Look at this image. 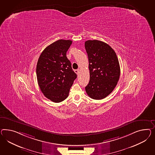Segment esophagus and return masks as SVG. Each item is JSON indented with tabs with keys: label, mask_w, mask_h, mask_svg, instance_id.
Instances as JSON below:
<instances>
[{
	"label": "esophagus",
	"mask_w": 155,
	"mask_h": 155,
	"mask_svg": "<svg viewBox=\"0 0 155 155\" xmlns=\"http://www.w3.org/2000/svg\"><path fill=\"white\" fill-rule=\"evenodd\" d=\"M75 71V73L77 74V75H78L79 74V73H80V70L79 69H76L74 71Z\"/></svg>",
	"instance_id": "esophagus-1"
}]
</instances>
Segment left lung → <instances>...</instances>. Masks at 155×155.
I'll use <instances>...</instances> for the list:
<instances>
[{
    "instance_id": "obj_1",
    "label": "left lung",
    "mask_w": 155,
    "mask_h": 155,
    "mask_svg": "<svg viewBox=\"0 0 155 155\" xmlns=\"http://www.w3.org/2000/svg\"><path fill=\"white\" fill-rule=\"evenodd\" d=\"M88 56L90 81L86 86L91 98L101 100L109 95L117 85L120 67L117 55L106 43L88 40L84 43Z\"/></svg>"
}]
</instances>
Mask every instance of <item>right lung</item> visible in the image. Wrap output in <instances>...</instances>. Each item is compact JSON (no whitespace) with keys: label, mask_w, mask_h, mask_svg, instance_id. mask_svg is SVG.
<instances>
[{"label":"right lung","mask_w":155,"mask_h":155,"mask_svg":"<svg viewBox=\"0 0 155 155\" xmlns=\"http://www.w3.org/2000/svg\"><path fill=\"white\" fill-rule=\"evenodd\" d=\"M72 43L60 39L47 46L40 55L37 64L38 85L43 95L54 103L64 101L77 78L67 57Z\"/></svg>","instance_id":"obj_1"}]
</instances>
